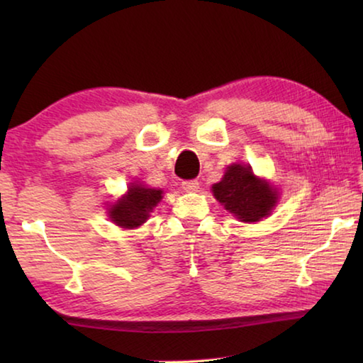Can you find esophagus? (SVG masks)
<instances>
[{
  "instance_id": "1",
  "label": "esophagus",
  "mask_w": 363,
  "mask_h": 363,
  "mask_svg": "<svg viewBox=\"0 0 363 363\" xmlns=\"http://www.w3.org/2000/svg\"><path fill=\"white\" fill-rule=\"evenodd\" d=\"M181 186L184 190H187V192H195V190H199L200 184L196 179H190V181H182Z\"/></svg>"
}]
</instances>
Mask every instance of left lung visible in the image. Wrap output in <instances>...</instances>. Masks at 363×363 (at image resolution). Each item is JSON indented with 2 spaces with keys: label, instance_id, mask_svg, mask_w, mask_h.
I'll return each mask as SVG.
<instances>
[{
  "label": "left lung",
  "instance_id": "8db88e82",
  "mask_svg": "<svg viewBox=\"0 0 363 363\" xmlns=\"http://www.w3.org/2000/svg\"><path fill=\"white\" fill-rule=\"evenodd\" d=\"M213 194L224 208L243 223H256L266 218L277 203V190L257 179L251 167L232 164L223 181L214 184Z\"/></svg>",
  "mask_w": 363,
  "mask_h": 363
}]
</instances>
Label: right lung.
<instances>
[{"label":"right lung","instance_id":"1","mask_svg":"<svg viewBox=\"0 0 363 363\" xmlns=\"http://www.w3.org/2000/svg\"><path fill=\"white\" fill-rule=\"evenodd\" d=\"M162 190L134 184L128 189V194L118 200V203L110 208V219L125 229L139 227L145 223L147 218L150 216V211L162 200Z\"/></svg>","mask_w":363,"mask_h":363}]
</instances>
